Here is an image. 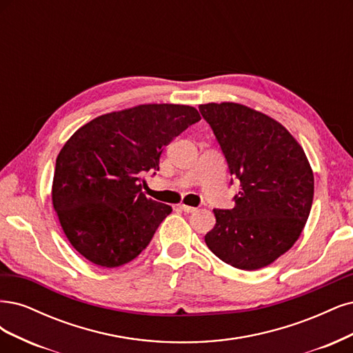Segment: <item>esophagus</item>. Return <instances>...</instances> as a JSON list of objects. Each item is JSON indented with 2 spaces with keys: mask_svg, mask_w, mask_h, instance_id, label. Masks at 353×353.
<instances>
[{
  "mask_svg": "<svg viewBox=\"0 0 353 353\" xmlns=\"http://www.w3.org/2000/svg\"><path fill=\"white\" fill-rule=\"evenodd\" d=\"M179 208H180L181 211H185V212H195V211H196V208H195V207H190V205H185V203H180V205H179Z\"/></svg>",
  "mask_w": 353,
  "mask_h": 353,
  "instance_id": "esophagus-1",
  "label": "esophagus"
}]
</instances>
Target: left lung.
Masks as SVG:
<instances>
[{
	"mask_svg": "<svg viewBox=\"0 0 353 353\" xmlns=\"http://www.w3.org/2000/svg\"><path fill=\"white\" fill-rule=\"evenodd\" d=\"M199 111L241 181L232 210H214L205 234L214 255L239 270L270 265L298 241L314 198L303 148L277 120L237 102H208Z\"/></svg>",
	"mask_w": 353,
	"mask_h": 353,
	"instance_id": "obj_1",
	"label": "left lung"
}]
</instances>
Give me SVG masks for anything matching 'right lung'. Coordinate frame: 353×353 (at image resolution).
I'll return each mask as SVG.
<instances>
[{
  "mask_svg": "<svg viewBox=\"0 0 353 353\" xmlns=\"http://www.w3.org/2000/svg\"><path fill=\"white\" fill-rule=\"evenodd\" d=\"M201 120L196 108L141 104L102 114L77 129L57 157L52 205L76 251L114 268L151 242L172 207L145 196V173L163 148Z\"/></svg>",
  "mask_w": 353,
  "mask_h": 353,
  "instance_id": "right-lung-1",
  "label": "right lung"
}]
</instances>
